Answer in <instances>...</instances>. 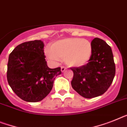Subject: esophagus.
Segmentation results:
<instances>
[{
  "mask_svg": "<svg viewBox=\"0 0 127 127\" xmlns=\"http://www.w3.org/2000/svg\"><path fill=\"white\" fill-rule=\"evenodd\" d=\"M67 69V68L65 67H64V66H62V67H61V71L62 72H64L65 70Z\"/></svg>",
  "mask_w": 127,
  "mask_h": 127,
  "instance_id": "1",
  "label": "esophagus"
}]
</instances>
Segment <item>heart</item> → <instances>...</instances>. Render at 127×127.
<instances>
[{"label":"heart","instance_id":"obj_1","mask_svg":"<svg viewBox=\"0 0 127 127\" xmlns=\"http://www.w3.org/2000/svg\"><path fill=\"white\" fill-rule=\"evenodd\" d=\"M92 46L87 39L67 38L57 41L46 49L47 58L57 63L65 60L68 65L80 67L86 64L92 55Z\"/></svg>","mask_w":127,"mask_h":127}]
</instances>
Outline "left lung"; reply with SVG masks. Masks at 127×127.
<instances>
[{
    "label": "left lung",
    "mask_w": 127,
    "mask_h": 127,
    "mask_svg": "<svg viewBox=\"0 0 127 127\" xmlns=\"http://www.w3.org/2000/svg\"><path fill=\"white\" fill-rule=\"evenodd\" d=\"M92 52L88 64L73 71L71 86L79 95L87 99L105 93L112 83L116 66L111 47L104 40L95 37L92 40Z\"/></svg>",
    "instance_id": "left-lung-1"
}]
</instances>
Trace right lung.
Masks as SVG:
<instances>
[{
	"mask_svg": "<svg viewBox=\"0 0 127 127\" xmlns=\"http://www.w3.org/2000/svg\"><path fill=\"white\" fill-rule=\"evenodd\" d=\"M43 51L42 41H30L17 46L9 56L8 84L15 94L27 102H39L47 97L55 76L62 73L60 67L47 66Z\"/></svg>",
	"mask_w": 127,
	"mask_h": 127,
	"instance_id": "obj_1",
	"label": "right lung"
}]
</instances>
